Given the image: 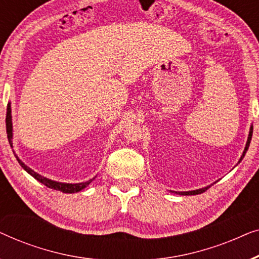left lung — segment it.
Returning a JSON list of instances; mask_svg holds the SVG:
<instances>
[{"instance_id":"left-lung-1","label":"left lung","mask_w":259,"mask_h":259,"mask_svg":"<svg viewBox=\"0 0 259 259\" xmlns=\"http://www.w3.org/2000/svg\"><path fill=\"white\" fill-rule=\"evenodd\" d=\"M252 131H253V126L251 125L250 126V131H249V137H247V141H246V145H245V148H244V151H243V154H242V157H240V159H239V161L238 162H240L243 160V158H244V155H245V153H246V151L249 150V146H250V141H251V138H252ZM211 185H208V186H205V187H203V189H198V190H193V191H183V192H177V191H171V192H175V193H177V194H180V196H194V194H200V193H203V192H205V191H206L208 187H210Z\"/></svg>"}]
</instances>
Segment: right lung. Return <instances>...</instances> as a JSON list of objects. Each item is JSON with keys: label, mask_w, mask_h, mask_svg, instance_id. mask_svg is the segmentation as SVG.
<instances>
[{"label": "right lung", "mask_w": 259, "mask_h": 259, "mask_svg": "<svg viewBox=\"0 0 259 259\" xmlns=\"http://www.w3.org/2000/svg\"><path fill=\"white\" fill-rule=\"evenodd\" d=\"M6 128H7V137H8V141L10 144V146L13 148V120H12V106H10V102H8V106H7V116H6ZM14 154H15V157L17 159V161H19V164L22 166V168L24 171L29 173V175L35 178L38 182L44 184L49 189H53V190H56V191H61L63 193H76V192H80L81 190H83L84 187H87L90 184L93 182L95 179V177L93 179H90L87 180V182H82V183H76V184H69V183H61V182H55V180H52V179H48L46 178V177L38 175L37 172H35L34 169H31L30 167H28V166L24 164V162L21 160V159L17 157L15 151L13 150Z\"/></svg>", "instance_id": "right-lung-1"}]
</instances>
